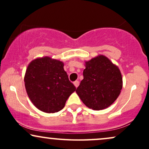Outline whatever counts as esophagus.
Here are the masks:
<instances>
[{
    "label": "esophagus",
    "instance_id": "obj_1",
    "mask_svg": "<svg viewBox=\"0 0 149 149\" xmlns=\"http://www.w3.org/2000/svg\"><path fill=\"white\" fill-rule=\"evenodd\" d=\"M73 84H74L75 87H76V88H77L78 87V85H79V82H78V81H75L74 83H73Z\"/></svg>",
    "mask_w": 149,
    "mask_h": 149
}]
</instances>
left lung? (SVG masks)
Masks as SVG:
<instances>
[{"mask_svg": "<svg viewBox=\"0 0 149 149\" xmlns=\"http://www.w3.org/2000/svg\"><path fill=\"white\" fill-rule=\"evenodd\" d=\"M85 66L77 95L90 109H107L117 100L122 90L123 78L119 68L102 54L85 61Z\"/></svg>", "mask_w": 149, "mask_h": 149, "instance_id": "8db88e82", "label": "left lung"}]
</instances>
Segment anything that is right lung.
I'll list each match as a JSON object with an SVG mask.
<instances>
[{"mask_svg":"<svg viewBox=\"0 0 149 149\" xmlns=\"http://www.w3.org/2000/svg\"><path fill=\"white\" fill-rule=\"evenodd\" d=\"M24 85L33 105L48 113L61 111L76 89L69 81L64 63L49 57L31 61L25 73Z\"/></svg>","mask_w":149,"mask_h":149,"instance_id":"1","label":"right lung"}]
</instances>
